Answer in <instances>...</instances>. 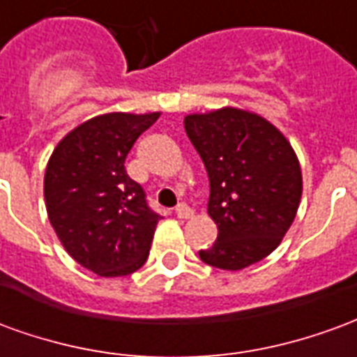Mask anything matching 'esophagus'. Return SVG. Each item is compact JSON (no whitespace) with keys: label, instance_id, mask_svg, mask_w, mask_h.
Segmentation results:
<instances>
[{"label":"esophagus","instance_id":"obj_1","mask_svg":"<svg viewBox=\"0 0 357 357\" xmlns=\"http://www.w3.org/2000/svg\"><path fill=\"white\" fill-rule=\"evenodd\" d=\"M176 216L183 218V220H189V218H193V210L189 208L187 204H183V202H181V204H178V206H176Z\"/></svg>","mask_w":357,"mask_h":357}]
</instances>
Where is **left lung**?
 I'll return each mask as SVG.
<instances>
[{
  "label": "left lung",
  "instance_id": "8db88e82",
  "mask_svg": "<svg viewBox=\"0 0 357 357\" xmlns=\"http://www.w3.org/2000/svg\"><path fill=\"white\" fill-rule=\"evenodd\" d=\"M185 132L210 179L208 216L218 239L199 250L220 269L248 268L271 255L289 231L302 197L298 158L283 133L248 110L185 116Z\"/></svg>",
  "mask_w": 357,
  "mask_h": 357
}]
</instances>
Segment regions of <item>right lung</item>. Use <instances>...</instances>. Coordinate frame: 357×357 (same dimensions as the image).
<instances>
[{"label":"right lung","instance_id":"add662e5","mask_svg":"<svg viewBox=\"0 0 357 357\" xmlns=\"http://www.w3.org/2000/svg\"><path fill=\"white\" fill-rule=\"evenodd\" d=\"M160 112H110L66 133L53 151L43 197L59 241L101 277L130 275L147 262L160 216L124 168L126 156Z\"/></svg>","mask_w":357,"mask_h":357}]
</instances>
